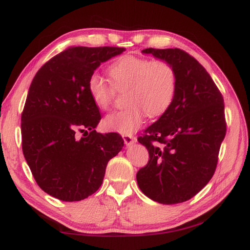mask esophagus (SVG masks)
I'll return each mask as SVG.
<instances>
[{
	"instance_id": "34e87169",
	"label": "esophagus",
	"mask_w": 250,
	"mask_h": 250,
	"mask_svg": "<svg viewBox=\"0 0 250 250\" xmlns=\"http://www.w3.org/2000/svg\"><path fill=\"white\" fill-rule=\"evenodd\" d=\"M122 139H124V141H125V144L126 146H131V145H133L134 143L136 142V139H135V137H134L133 135H130V134H128V135H122Z\"/></svg>"
}]
</instances>
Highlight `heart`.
<instances>
[{"instance_id": "b5f03b06", "label": "heart", "mask_w": 250, "mask_h": 250, "mask_svg": "<svg viewBox=\"0 0 250 250\" xmlns=\"http://www.w3.org/2000/svg\"><path fill=\"white\" fill-rule=\"evenodd\" d=\"M108 71L116 87H128L125 102L129 105L106 116L103 121L105 129L131 134L142 125L147 114L149 117L160 116L173 103L177 78L168 62L125 56L115 61ZM88 91L101 109L109 107L115 94L114 88L99 74L90 76Z\"/></svg>"}]
</instances>
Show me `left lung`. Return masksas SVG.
I'll list each match as a JSON object with an SVG mask.
<instances>
[{
  "label": "left lung",
  "instance_id": "8db88e82",
  "mask_svg": "<svg viewBox=\"0 0 250 250\" xmlns=\"http://www.w3.org/2000/svg\"><path fill=\"white\" fill-rule=\"evenodd\" d=\"M142 52L168 62L177 86L168 109L139 137L149 161L137 172V185L158 203H182L203 189L215 173L227 131L224 98L205 68L184 50Z\"/></svg>",
  "mask_w": 250,
  "mask_h": 250
}]
</instances>
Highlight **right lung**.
Here are the masks:
<instances>
[{
    "label": "right lung",
    "mask_w": 250,
    "mask_h": 250,
    "mask_svg": "<svg viewBox=\"0 0 250 250\" xmlns=\"http://www.w3.org/2000/svg\"><path fill=\"white\" fill-rule=\"evenodd\" d=\"M124 51L72 47L46 62L31 83L21 115L22 151L37 185L56 199L74 202L93 194L125 145L119 134L95 131L101 115L88 91L101 63Z\"/></svg>",
    "instance_id": "obj_1"
}]
</instances>
